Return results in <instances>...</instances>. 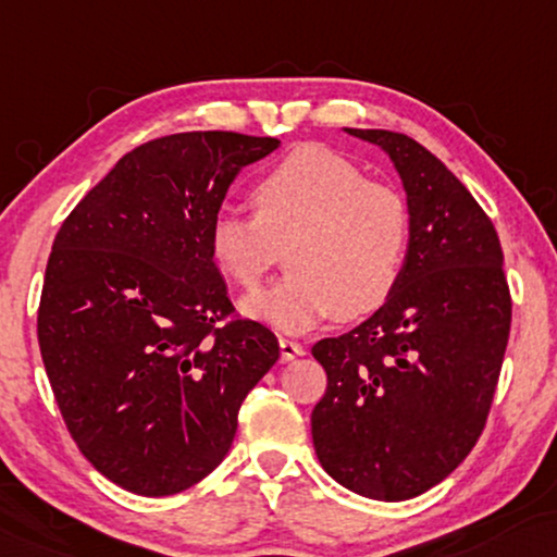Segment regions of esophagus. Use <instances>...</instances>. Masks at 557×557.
I'll use <instances>...</instances> for the list:
<instances>
[{"mask_svg":"<svg viewBox=\"0 0 557 557\" xmlns=\"http://www.w3.org/2000/svg\"><path fill=\"white\" fill-rule=\"evenodd\" d=\"M280 354H282V360H295L297 356H305V346L297 341L280 338Z\"/></svg>","mask_w":557,"mask_h":557,"instance_id":"1","label":"esophagus"}]
</instances>
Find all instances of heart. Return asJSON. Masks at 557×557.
<instances>
[{
  "label": "heart",
  "instance_id": "1",
  "mask_svg": "<svg viewBox=\"0 0 557 557\" xmlns=\"http://www.w3.org/2000/svg\"><path fill=\"white\" fill-rule=\"evenodd\" d=\"M252 216L224 209L209 224V252L239 287L255 289L287 255V277L245 300L249 315L302 333L323 320L363 318L401 282L411 209L398 189L366 182L346 156L300 146L249 186Z\"/></svg>",
  "mask_w": 557,
  "mask_h": 557
}]
</instances>
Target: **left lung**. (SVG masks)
I'll list each match as a JSON object with an SVG mask.
<instances>
[{"mask_svg": "<svg viewBox=\"0 0 557 557\" xmlns=\"http://www.w3.org/2000/svg\"><path fill=\"white\" fill-rule=\"evenodd\" d=\"M346 131L394 161L409 197L411 247L391 300L312 346L327 375L312 444L343 487L401 503L446 480L482 436L512 297L495 224L467 186L404 133Z\"/></svg>", "mask_w": 557, "mask_h": 557, "instance_id": "1", "label": "left lung"}]
</instances>
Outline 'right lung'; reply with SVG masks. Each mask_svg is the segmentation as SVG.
Masks as SVG:
<instances>
[{
  "label": "right lung",
  "instance_id": "right-lung-1",
  "mask_svg": "<svg viewBox=\"0 0 557 557\" xmlns=\"http://www.w3.org/2000/svg\"><path fill=\"white\" fill-rule=\"evenodd\" d=\"M277 138L194 131L133 148L52 242L37 341L83 457L144 497L214 472L280 343L239 318L209 224L239 169Z\"/></svg>",
  "mask_w": 557,
  "mask_h": 557
}]
</instances>
